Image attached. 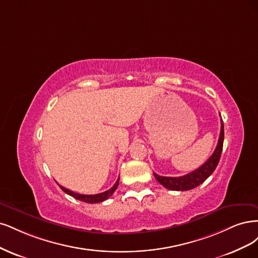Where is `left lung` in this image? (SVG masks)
<instances>
[{
  "label": "left lung",
  "mask_w": 258,
  "mask_h": 258,
  "mask_svg": "<svg viewBox=\"0 0 258 258\" xmlns=\"http://www.w3.org/2000/svg\"><path fill=\"white\" fill-rule=\"evenodd\" d=\"M223 141H224V125L222 121L218 146L215 148L213 154L209 157V160H208L205 164H203L201 167L182 177H162V176H159L157 173L153 172L155 179L159 181L164 187L171 190H188V189L195 188L198 185H201L207 178H209V176H211L212 172L215 170V168H217L220 157H221V153L223 150Z\"/></svg>",
  "instance_id": "8db88e82"
}]
</instances>
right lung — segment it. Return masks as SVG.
<instances>
[{
    "label": "right lung",
    "instance_id": "add662e5",
    "mask_svg": "<svg viewBox=\"0 0 258 258\" xmlns=\"http://www.w3.org/2000/svg\"><path fill=\"white\" fill-rule=\"evenodd\" d=\"M119 180L120 178H118V180L115 181V183L113 184V186L110 188L106 190V192H103V193H99V194H94V195H85V194H78V193H75L73 192V190L71 189H68L65 188L64 186L60 185V187L62 188V190H64V192L66 194H69L71 196H73L74 198L78 199V201H81V202H85V203H88V204H97V203H102L104 201H106V199L109 198L115 189H117L118 185H119Z\"/></svg>",
    "mask_w": 258,
    "mask_h": 258
}]
</instances>
